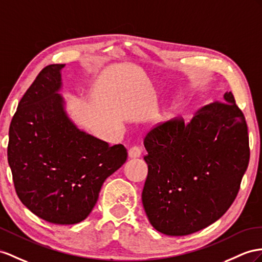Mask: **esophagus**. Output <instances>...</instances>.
<instances>
[{
	"label": "esophagus",
	"mask_w": 262,
	"mask_h": 262,
	"mask_svg": "<svg viewBox=\"0 0 262 262\" xmlns=\"http://www.w3.org/2000/svg\"><path fill=\"white\" fill-rule=\"evenodd\" d=\"M142 151L143 149L138 146H134L128 150V157L129 158H138L142 156Z\"/></svg>",
	"instance_id": "esophagus-1"
}]
</instances>
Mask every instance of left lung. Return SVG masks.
<instances>
[{
    "mask_svg": "<svg viewBox=\"0 0 262 262\" xmlns=\"http://www.w3.org/2000/svg\"><path fill=\"white\" fill-rule=\"evenodd\" d=\"M199 110L188 124L176 118L147 133L148 165L142 200L149 223L167 236H186L229 209L249 164L244 113L232 93Z\"/></svg>",
    "mask_w": 262,
    "mask_h": 262,
    "instance_id": "1",
    "label": "left lung"
}]
</instances>
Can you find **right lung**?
Wrapping results in <instances>:
<instances>
[{
  "label": "right lung",
  "instance_id": "add662e5",
  "mask_svg": "<svg viewBox=\"0 0 262 262\" xmlns=\"http://www.w3.org/2000/svg\"><path fill=\"white\" fill-rule=\"evenodd\" d=\"M64 66L44 67L19 100L9 129L8 160L28 209L51 224L74 225L91 213L106 178L126 162L127 150L72 123L58 94Z\"/></svg>",
  "mask_w": 262,
  "mask_h": 262
}]
</instances>
